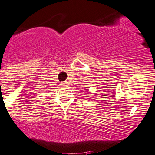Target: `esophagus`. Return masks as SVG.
I'll list each match as a JSON object with an SVG mask.
<instances>
[{
	"label": "esophagus",
	"mask_w": 155,
	"mask_h": 155,
	"mask_svg": "<svg viewBox=\"0 0 155 155\" xmlns=\"http://www.w3.org/2000/svg\"><path fill=\"white\" fill-rule=\"evenodd\" d=\"M61 85H62V86H65V85H68V81H63V82H62Z\"/></svg>",
	"instance_id": "esophagus-1"
}]
</instances>
